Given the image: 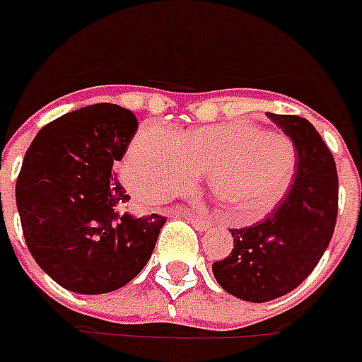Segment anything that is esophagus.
<instances>
[{
    "instance_id": "obj_1",
    "label": "esophagus",
    "mask_w": 362,
    "mask_h": 362,
    "mask_svg": "<svg viewBox=\"0 0 362 362\" xmlns=\"http://www.w3.org/2000/svg\"><path fill=\"white\" fill-rule=\"evenodd\" d=\"M181 216H185V218H189L190 224H192V226L198 228L199 231L207 230V228L211 226L209 221H207V218H202V216H196L194 213H190V211H185V213H181Z\"/></svg>"
}]
</instances>
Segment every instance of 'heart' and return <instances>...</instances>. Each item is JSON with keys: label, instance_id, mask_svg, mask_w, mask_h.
<instances>
[{"label": "heart", "instance_id": "b5f03b06", "mask_svg": "<svg viewBox=\"0 0 362 362\" xmlns=\"http://www.w3.org/2000/svg\"><path fill=\"white\" fill-rule=\"evenodd\" d=\"M121 175L132 194L157 204L205 175L211 196L239 222L269 215L297 175L293 141L252 123H218L170 134L141 127L127 149Z\"/></svg>", "mask_w": 362, "mask_h": 362}]
</instances>
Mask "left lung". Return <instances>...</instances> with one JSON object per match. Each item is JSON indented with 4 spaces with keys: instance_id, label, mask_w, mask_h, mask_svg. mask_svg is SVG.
Segmentation results:
<instances>
[{
    "instance_id": "left-lung-1",
    "label": "left lung",
    "mask_w": 362,
    "mask_h": 362,
    "mask_svg": "<svg viewBox=\"0 0 362 362\" xmlns=\"http://www.w3.org/2000/svg\"><path fill=\"white\" fill-rule=\"evenodd\" d=\"M267 115L296 144V181L265 221L231 230L233 250L213 263L222 290L250 303L296 290L327 250L338 213L337 164L322 136L305 117Z\"/></svg>"
}]
</instances>
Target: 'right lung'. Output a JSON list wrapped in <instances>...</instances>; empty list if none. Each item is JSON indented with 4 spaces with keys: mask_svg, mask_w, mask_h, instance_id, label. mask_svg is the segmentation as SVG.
Returning a JSON list of instances; mask_svg holds the SVG:
<instances>
[{
    "mask_svg": "<svg viewBox=\"0 0 362 362\" xmlns=\"http://www.w3.org/2000/svg\"><path fill=\"white\" fill-rule=\"evenodd\" d=\"M138 129L131 110L100 103L42 127L25 153L18 207L25 245L65 290L99 296L146 267L166 218L119 215L129 194L112 173Z\"/></svg>",
    "mask_w": 362,
    "mask_h": 362,
    "instance_id": "obj_1",
    "label": "right lung"
}]
</instances>
